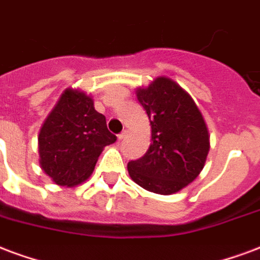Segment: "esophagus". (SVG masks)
I'll return each instance as SVG.
<instances>
[{
	"instance_id": "obj_1",
	"label": "esophagus",
	"mask_w": 260,
	"mask_h": 260,
	"mask_svg": "<svg viewBox=\"0 0 260 260\" xmlns=\"http://www.w3.org/2000/svg\"><path fill=\"white\" fill-rule=\"evenodd\" d=\"M125 136H126V131H122L121 134H118V135H117V139L122 140L125 138Z\"/></svg>"
}]
</instances>
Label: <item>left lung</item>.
<instances>
[{"instance_id":"left-lung-1","label":"left lung","mask_w":260,"mask_h":260,"mask_svg":"<svg viewBox=\"0 0 260 260\" xmlns=\"http://www.w3.org/2000/svg\"><path fill=\"white\" fill-rule=\"evenodd\" d=\"M149 117L151 143L142 158L128 162L131 179L151 193H178L203 171L209 134L193 98L168 77L136 88Z\"/></svg>"}]
</instances>
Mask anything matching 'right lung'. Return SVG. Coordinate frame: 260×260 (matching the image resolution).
<instances>
[{"mask_svg": "<svg viewBox=\"0 0 260 260\" xmlns=\"http://www.w3.org/2000/svg\"><path fill=\"white\" fill-rule=\"evenodd\" d=\"M115 140L92 96L67 88L40 129V167L52 182L73 187L91 176L103 149Z\"/></svg>", "mask_w": 260, "mask_h": 260, "instance_id": "obj_1", "label": "right lung"}]
</instances>
